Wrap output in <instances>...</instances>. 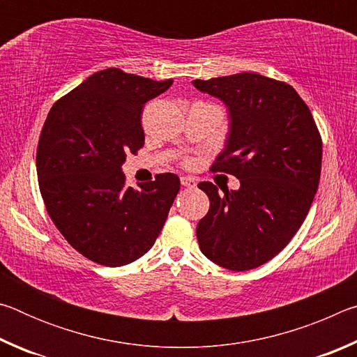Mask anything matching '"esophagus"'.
<instances>
[{
    "mask_svg": "<svg viewBox=\"0 0 357 357\" xmlns=\"http://www.w3.org/2000/svg\"><path fill=\"white\" fill-rule=\"evenodd\" d=\"M181 184H183L184 187H195L197 185L195 179L190 178V176H183V178H181Z\"/></svg>",
    "mask_w": 357,
    "mask_h": 357,
    "instance_id": "esophagus-1",
    "label": "esophagus"
}]
</instances>
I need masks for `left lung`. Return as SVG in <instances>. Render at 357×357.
I'll return each instance as SVG.
<instances>
[{"label": "left lung", "instance_id": "left-lung-1", "mask_svg": "<svg viewBox=\"0 0 357 357\" xmlns=\"http://www.w3.org/2000/svg\"><path fill=\"white\" fill-rule=\"evenodd\" d=\"M192 84L227 107L228 135L213 170L241 183L223 194L208 181L198 184L209 197L198 244L225 269L258 268L285 249L309 214L321 174V137L287 83L243 72Z\"/></svg>", "mask_w": 357, "mask_h": 357}]
</instances>
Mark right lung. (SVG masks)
<instances>
[{"mask_svg":"<svg viewBox=\"0 0 357 357\" xmlns=\"http://www.w3.org/2000/svg\"><path fill=\"white\" fill-rule=\"evenodd\" d=\"M173 80L99 70L52 107L36 168L48 215L66 241L94 263L124 266L154 245L181 181L173 173L126 187V154L144 144L140 116Z\"/></svg>","mask_w":357,"mask_h":357,"instance_id":"add662e5","label":"right lung"}]
</instances>
